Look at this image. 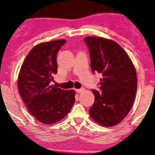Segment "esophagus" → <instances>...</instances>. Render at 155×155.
<instances>
[{"mask_svg":"<svg viewBox=\"0 0 155 155\" xmlns=\"http://www.w3.org/2000/svg\"><path fill=\"white\" fill-rule=\"evenodd\" d=\"M84 91V88H79V89H76V91L78 93V94H80V93H82Z\"/></svg>","mask_w":155,"mask_h":155,"instance_id":"esophagus-1","label":"esophagus"}]
</instances>
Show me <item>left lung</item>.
<instances>
[{
  "label": "left lung",
  "instance_id": "1",
  "mask_svg": "<svg viewBox=\"0 0 155 155\" xmlns=\"http://www.w3.org/2000/svg\"><path fill=\"white\" fill-rule=\"evenodd\" d=\"M88 47L93 72L101 74V92L92 90L95 101L89 114L98 124L115 126L133 106L137 91V74L127 54L117 42L101 37L84 39Z\"/></svg>",
  "mask_w": 155,
  "mask_h": 155
}]
</instances>
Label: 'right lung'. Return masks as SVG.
I'll use <instances>...</instances> for the list:
<instances>
[{
    "mask_svg": "<svg viewBox=\"0 0 155 155\" xmlns=\"http://www.w3.org/2000/svg\"><path fill=\"white\" fill-rule=\"evenodd\" d=\"M65 40L40 43L29 51L20 68L18 88L26 108L40 123L51 125L63 119L75 102V91L51 82L57 73V54Z\"/></svg>",
    "mask_w": 155,
    "mask_h": 155,
    "instance_id": "add662e5",
    "label": "right lung"
}]
</instances>
